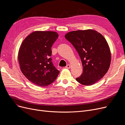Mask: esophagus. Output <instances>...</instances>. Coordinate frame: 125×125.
I'll return each mask as SVG.
<instances>
[{
    "label": "esophagus",
    "instance_id": "34e87169",
    "mask_svg": "<svg viewBox=\"0 0 125 125\" xmlns=\"http://www.w3.org/2000/svg\"><path fill=\"white\" fill-rule=\"evenodd\" d=\"M70 67H71V66H70V64H68V65H67L66 66V67H65V68H67V69H69V68H70Z\"/></svg>",
    "mask_w": 125,
    "mask_h": 125
}]
</instances>
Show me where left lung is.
Listing matches in <instances>:
<instances>
[{"label": "left lung", "mask_w": 125, "mask_h": 125, "mask_svg": "<svg viewBox=\"0 0 125 125\" xmlns=\"http://www.w3.org/2000/svg\"><path fill=\"white\" fill-rule=\"evenodd\" d=\"M65 37L73 45L82 60L83 73L76 81L91 86L101 79L111 62V52L104 36L95 30L88 29L69 32Z\"/></svg>", "instance_id": "8db88e82"}]
</instances>
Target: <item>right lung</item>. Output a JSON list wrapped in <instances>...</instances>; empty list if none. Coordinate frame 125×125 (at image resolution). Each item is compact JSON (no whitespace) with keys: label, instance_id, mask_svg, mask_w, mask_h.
Here are the masks:
<instances>
[{"label":"right lung","instance_id":"obj_1","mask_svg":"<svg viewBox=\"0 0 125 125\" xmlns=\"http://www.w3.org/2000/svg\"><path fill=\"white\" fill-rule=\"evenodd\" d=\"M58 36L54 31H36L26 37L20 47L18 61L22 73L38 86H48L60 73L51 58V48Z\"/></svg>","mask_w":125,"mask_h":125}]
</instances>
